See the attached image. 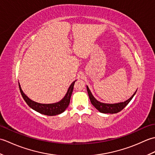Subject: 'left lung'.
Segmentation results:
<instances>
[{"label":"left lung","instance_id":"left-lung-1","mask_svg":"<svg viewBox=\"0 0 155 155\" xmlns=\"http://www.w3.org/2000/svg\"><path fill=\"white\" fill-rule=\"evenodd\" d=\"M87 89L88 92V97H89L90 101L91 102V104L93 105V106L97 108V109L102 113H110V114H114V113H117L118 112L122 110L123 108L127 106V105L129 103V102L132 100L133 97L135 95L136 92L134 93L132 97L130 98H128V100L125 101L124 102H121V103H114V104H108V103H101V102L97 101L96 98L94 97L93 94L91 93V92L88 88V86H87Z\"/></svg>","mask_w":155,"mask_h":155}]
</instances>
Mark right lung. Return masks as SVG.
<instances>
[{"label": "right lung", "mask_w": 155, "mask_h": 155, "mask_svg": "<svg viewBox=\"0 0 155 155\" xmlns=\"http://www.w3.org/2000/svg\"><path fill=\"white\" fill-rule=\"evenodd\" d=\"M75 81H74L73 83L70 85V87L68 88L67 93H66L64 97L62 98L60 101L57 102V103L51 104L38 103H37V102L31 100V98H29L27 95L23 93L19 82L18 86L23 99L25 101L27 104L32 108V109H33L35 111H37L38 113L42 114L48 115V116H54V115L60 114L62 113H63L66 110V108L68 107L69 103H70L71 97L72 95V91H73V87Z\"/></svg>", "instance_id": "1"}]
</instances>
